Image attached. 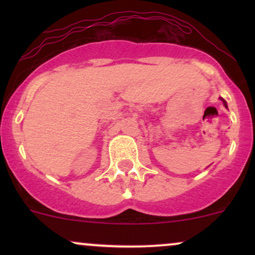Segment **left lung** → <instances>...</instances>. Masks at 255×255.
<instances>
[{"mask_svg": "<svg viewBox=\"0 0 255 255\" xmlns=\"http://www.w3.org/2000/svg\"><path fill=\"white\" fill-rule=\"evenodd\" d=\"M219 99H221V101L223 102V105H224V107L227 108V109H228V104H227V102H225V99H224V98H222V97H219Z\"/></svg>", "mask_w": 255, "mask_h": 255, "instance_id": "1", "label": "left lung"}]
</instances>
